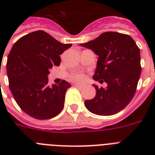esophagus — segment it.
Segmentation results:
<instances>
[{"label":"esophagus","instance_id":"1","mask_svg":"<svg viewBox=\"0 0 155 155\" xmlns=\"http://www.w3.org/2000/svg\"><path fill=\"white\" fill-rule=\"evenodd\" d=\"M74 86H75V87H78V88H82V87H83V86H82V85H80V84H74Z\"/></svg>","mask_w":155,"mask_h":155}]
</instances>
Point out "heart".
Wrapping results in <instances>:
<instances>
[{
  "label": "heart",
  "instance_id": "1",
  "mask_svg": "<svg viewBox=\"0 0 155 155\" xmlns=\"http://www.w3.org/2000/svg\"><path fill=\"white\" fill-rule=\"evenodd\" d=\"M85 75H83V74H76V75H73L72 77H71V80L73 81H75V82H80L82 83L84 82L85 80Z\"/></svg>",
  "mask_w": 155,
  "mask_h": 155
}]
</instances>
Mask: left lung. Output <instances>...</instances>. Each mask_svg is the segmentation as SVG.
I'll use <instances>...</instances> for the list:
<instances>
[{"label":"left lung","instance_id":"1","mask_svg":"<svg viewBox=\"0 0 155 155\" xmlns=\"http://www.w3.org/2000/svg\"><path fill=\"white\" fill-rule=\"evenodd\" d=\"M81 47L98 56L93 80L105 82L106 88L97 87L96 97L85 101L87 110L100 116H110L121 111L134 96L142 68L140 50L130 35L105 32Z\"/></svg>","mask_w":155,"mask_h":155}]
</instances>
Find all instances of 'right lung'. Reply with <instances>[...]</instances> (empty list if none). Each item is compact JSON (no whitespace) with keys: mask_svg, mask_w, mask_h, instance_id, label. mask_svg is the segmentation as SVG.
I'll return each mask as SVG.
<instances>
[{"mask_svg":"<svg viewBox=\"0 0 155 155\" xmlns=\"http://www.w3.org/2000/svg\"><path fill=\"white\" fill-rule=\"evenodd\" d=\"M71 46L38 30L21 37L12 47L6 64L8 86L18 106L30 117L46 120L63 109L71 84L62 80L49 86L48 75L53 66L60 64L59 55Z\"/></svg>","mask_w":155,"mask_h":155,"instance_id":"1","label":"right lung"}]
</instances>
